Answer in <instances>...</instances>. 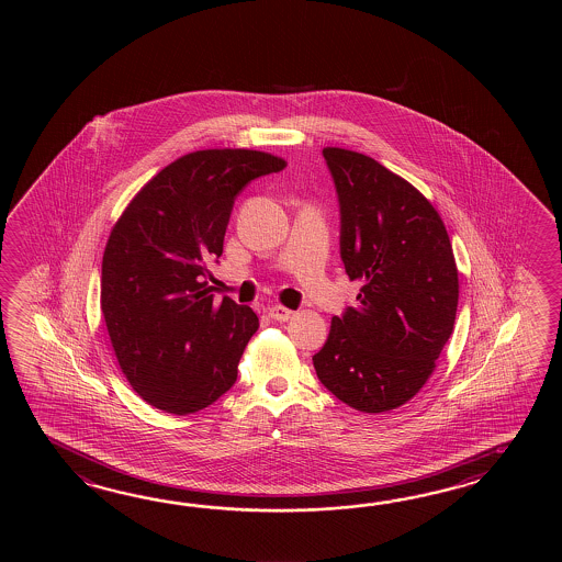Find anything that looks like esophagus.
Here are the masks:
<instances>
[{
  "label": "esophagus",
  "instance_id": "34e87169",
  "mask_svg": "<svg viewBox=\"0 0 562 562\" xmlns=\"http://www.w3.org/2000/svg\"><path fill=\"white\" fill-rule=\"evenodd\" d=\"M291 315H293V311L286 310L283 305H271L269 307V317L276 319V322H286V319H291Z\"/></svg>",
  "mask_w": 562,
  "mask_h": 562
}]
</instances>
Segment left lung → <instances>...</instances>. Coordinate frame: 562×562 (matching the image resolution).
<instances>
[{
    "mask_svg": "<svg viewBox=\"0 0 562 562\" xmlns=\"http://www.w3.org/2000/svg\"><path fill=\"white\" fill-rule=\"evenodd\" d=\"M341 206V259L358 307L331 319L313 366L353 409L404 406L436 370L454 329L458 269L434 204L370 156L323 148Z\"/></svg>",
    "mask_w": 562,
    "mask_h": 562,
    "instance_id": "obj_1",
    "label": "left lung"
}]
</instances>
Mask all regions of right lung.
Here are the masks:
<instances>
[{"label":"right lung","mask_w":562,"mask_h":562,"mask_svg":"<svg viewBox=\"0 0 562 562\" xmlns=\"http://www.w3.org/2000/svg\"><path fill=\"white\" fill-rule=\"evenodd\" d=\"M285 167L247 148L189 153L148 180L110 231L100 307L120 370L146 404L187 416L237 382L259 317L233 299L213 303L206 265L223 255L235 196Z\"/></svg>","instance_id":"right-lung-1"}]
</instances>
